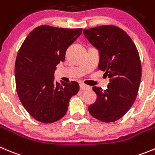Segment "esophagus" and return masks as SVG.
I'll return each instance as SVG.
<instances>
[{
	"mask_svg": "<svg viewBox=\"0 0 155 155\" xmlns=\"http://www.w3.org/2000/svg\"><path fill=\"white\" fill-rule=\"evenodd\" d=\"M91 89L90 86H87V85L85 84H80V90L82 92H85V91H89Z\"/></svg>",
	"mask_w": 155,
	"mask_h": 155,
	"instance_id": "1",
	"label": "esophagus"
}]
</instances>
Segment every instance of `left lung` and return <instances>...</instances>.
<instances>
[{"label":"left lung","mask_w":155,"mask_h":155,"mask_svg":"<svg viewBox=\"0 0 155 155\" xmlns=\"http://www.w3.org/2000/svg\"><path fill=\"white\" fill-rule=\"evenodd\" d=\"M87 40L99 50V69L110 79L106 89L94 86L97 100L89 106L92 117L104 122L117 121L136 99L141 78L139 53L126 32L114 25L85 29Z\"/></svg>","instance_id":"1"}]
</instances>
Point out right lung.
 I'll return each instance as SVG.
<instances>
[{"instance_id": "add662e5", "label": "right lung", "mask_w": 155, "mask_h": 155, "mask_svg": "<svg viewBox=\"0 0 155 155\" xmlns=\"http://www.w3.org/2000/svg\"><path fill=\"white\" fill-rule=\"evenodd\" d=\"M82 29L37 27L21 45L15 62V82L23 106L37 121L53 123L66 115L69 102L77 94V82H55L54 71Z\"/></svg>"}]
</instances>
